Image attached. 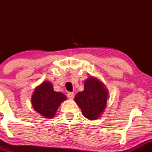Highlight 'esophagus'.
I'll use <instances>...</instances> for the list:
<instances>
[{
    "instance_id": "esophagus-1",
    "label": "esophagus",
    "mask_w": 152,
    "mask_h": 152,
    "mask_svg": "<svg viewBox=\"0 0 152 152\" xmlns=\"http://www.w3.org/2000/svg\"><path fill=\"white\" fill-rule=\"evenodd\" d=\"M67 96H68V97H69V99H73L74 98L75 94H74V93H73V92H69V93H68Z\"/></svg>"
}]
</instances>
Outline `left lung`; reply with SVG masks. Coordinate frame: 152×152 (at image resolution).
<instances>
[{
	"instance_id": "obj_1",
	"label": "left lung",
	"mask_w": 152,
	"mask_h": 152,
	"mask_svg": "<svg viewBox=\"0 0 152 152\" xmlns=\"http://www.w3.org/2000/svg\"><path fill=\"white\" fill-rule=\"evenodd\" d=\"M84 89L78 92L74 101L81 108L82 114L89 120L101 117L107 104L109 92L105 85L94 76H90L84 81Z\"/></svg>"
}]
</instances>
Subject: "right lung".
<instances>
[{
  "label": "right lung",
  "mask_w": 152,
  "mask_h": 152,
  "mask_svg": "<svg viewBox=\"0 0 152 152\" xmlns=\"http://www.w3.org/2000/svg\"><path fill=\"white\" fill-rule=\"evenodd\" d=\"M66 98L65 94L53 90V85L50 81H45L35 88L31 103L35 111L42 115L43 118H52L59 106L66 100Z\"/></svg>",
  "instance_id": "right-lung-1"
}]
</instances>
